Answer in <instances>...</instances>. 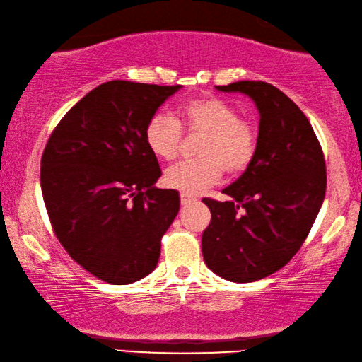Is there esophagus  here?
<instances>
[{
	"mask_svg": "<svg viewBox=\"0 0 362 362\" xmlns=\"http://www.w3.org/2000/svg\"><path fill=\"white\" fill-rule=\"evenodd\" d=\"M196 197L192 194H186V192H181V204H191V202H194Z\"/></svg>",
	"mask_w": 362,
	"mask_h": 362,
	"instance_id": "esophagus-1",
	"label": "esophagus"
}]
</instances>
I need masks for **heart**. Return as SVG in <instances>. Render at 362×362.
Returning <instances> with one entry per match:
<instances>
[{"label":"heart","instance_id":"1","mask_svg":"<svg viewBox=\"0 0 362 362\" xmlns=\"http://www.w3.org/2000/svg\"><path fill=\"white\" fill-rule=\"evenodd\" d=\"M180 122L166 112H158L145 127L148 150L158 160L173 161L180 155L182 129L202 133L197 148L201 160L182 161L165 173V185L186 194H199L221 181L222 171L239 175L254 161L259 133L250 122L239 118L229 102L214 95L191 98L177 110Z\"/></svg>","mask_w":362,"mask_h":362}]
</instances>
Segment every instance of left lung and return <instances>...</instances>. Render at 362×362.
<instances>
[{"instance_id":"obj_1","label":"left lung","mask_w":362,"mask_h":362,"mask_svg":"<svg viewBox=\"0 0 362 362\" xmlns=\"http://www.w3.org/2000/svg\"><path fill=\"white\" fill-rule=\"evenodd\" d=\"M216 88L254 100L259 146L250 166L222 191L229 201L202 199L211 209L202 257L216 275L249 284L275 274L300 250L325 201V156L308 118L276 87L242 81Z\"/></svg>"}]
</instances>
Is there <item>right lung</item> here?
Here are the masks:
<instances>
[{"label":"right lung","instance_id":"right-lung-1","mask_svg":"<svg viewBox=\"0 0 362 362\" xmlns=\"http://www.w3.org/2000/svg\"><path fill=\"white\" fill-rule=\"evenodd\" d=\"M181 86L112 81L69 110L41 160V189L67 254L93 276L128 285L156 269L161 237L180 211L175 189H158L145 127Z\"/></svg>","mask_w":362,"mask_h":362}]
</instances>
